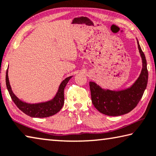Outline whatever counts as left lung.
<instances>
[{
  "instance_id": "1",
  "label": "left lung",
  "mask_w": 156,
  "mask_h": 156,
  "mask_svg": "<svg viewBox=\"0 0 156 156\" xmlns=\"http://www.w3.org/2000/svg\"><path fill=\"white\" fill-rule=\"evenodd\" d=\"M136 41L142 61V69L140 76L130 87L121 90H112L102 88L93 81L89 82L92 103L100 113L112 116L128 114L135 108L142 98L147 86L148 70L145 55L137 40Z\"/></svg>"
}]
</instances>
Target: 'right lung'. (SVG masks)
I'll use <instances>...</instances> for the list:
<instances>
[{
	"label": "right lung",
	"mask_w": 156,
	"mask_h": 156,
	"mask_svg": "<svg viewBox=\"0 0 156 156\" xmlns=\"http://www.w3.org/2000/svg\"><path fill=\"white\" fill-rule=\"evenodd\" d=\"M72 76H68L62 81L58 87V91L53 99L48 100L47 102L35 103V104L23 102L14 95V93L12 90L10 84H9L8 69L6 72L5 80L7 88H8L9 95L14 104L21 111H22L28 116L33 117V118H45V117L53 116L58 113L63 107L64 104V88L69 80L72 78Z\"/></svg>",
	"instance_id": "obj_1"
}]
</instances>
